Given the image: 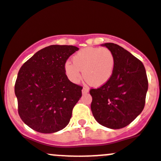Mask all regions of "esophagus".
Masks as SVG:
<instances>
[{
    "label": "esophagus",
    "instance_id": "esophagus-1",
    "mask_svg": "<svg viewBox=\"0 0 161 161\" xmlns=\"http://www.w3.org/2000/svg\"><path fill=\"white\" fill-rule=\"evenodd\" d=\"M89 92V88L87 87V86H84L83 89H82V93L85 94V93H87V92Z\"/></svg>",
    "mask_w": 161,
    "mask_h": 161
}]
</instances>
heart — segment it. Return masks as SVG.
<instances>
[{"mask_svg":"<svg viewBox=\"0 0 161 161\" xmlns=\"http://www.w3.org/2000/svg\"><path fill=\"white\" fill-rule=\"evenodd\" d=\"M72 64L66 62L64 66L68 79L78 83L82 78L95 87L103 86L110 79L114 69V57L106 48L89 47L79 51L72 57Z\"/></svg>","mask_w":161,"mask_h":161,"instance_id":"obj_1","label":"heart"}]
</instances>
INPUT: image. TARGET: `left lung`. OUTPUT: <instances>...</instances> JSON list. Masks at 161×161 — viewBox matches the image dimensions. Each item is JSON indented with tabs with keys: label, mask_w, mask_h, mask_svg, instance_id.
<instances>
[{
	"label": "left lung",
	"mask_w": 161,
	"mask_h": 161,
	"mask_svg": "<svg viewBox=\"0 0 161 161\" xmlns=\"http://www.w3.org/2000/svg\"><path fill=\"white\" fill-rule=\"evenodd\" d=\"M111 51L114 69L110 79L92 89L91 110L96 120L109 129L129 125L144 108L148 81L143 64L128 51L114 43L101 45Z\"/></svg>",
	"instance_id": "left-lung-1"
}]
</instances>
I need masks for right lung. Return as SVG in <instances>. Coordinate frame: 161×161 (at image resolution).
I'll list each match as a JSON object with an SVG mask.
<instances>
[{
  "label": "right lung",
  "instance_id": "right-lung-1",
  "mask_svg": "<svg viewBox=\"0 0 161 161\" xmlns=\"http://www.w3.org/2000/svg\"><path fill=\"white\" fill-rule=\"evenodd\" d=\"M78 50L73 45H50L37 52L20 69L14 86L18 113L32 130L52 133L69 124L82 87L69 81L64 66Z\"/></svg>",
  "mask_w": 161,
  "mask_h": 161
}]
</instances>
